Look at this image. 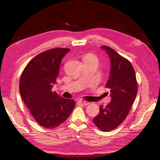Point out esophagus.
<instances>
[{"mask_svg": "<svg viewBox=\"0 0 160 160\" xmlns=\"http://www.w3.org/2000/svg\"><path fill=\"white\" fill-rule=\"evenodd\" d=\"M78 103L79 104L83 105H88L89 104V103L88 102V101H78Z\"/></svg>", "mask_w": 160, "mask_h": 160, "instance_id": "34e87169", "label": "esophagus"}]
</instances>
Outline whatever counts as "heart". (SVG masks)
I'll return each mask as SVG.
<instances>
[{
    "label": "heart",
    "mask_w": 160,
    "mask_h": 160,
    "mask_svg": "<svg viewBox=\"0 0 160 160\" xmlns=\"http://www.w3.org/2000/svg\"><path fill=\"white\" fill-rule=\"evenodd\" d=\"M84 59H93V60L98 61L97 57L95 55H94L93 54H92V53H88V54H87L84 57Z\"/></svg>",
    "instance_id": "1"
}]
</instances>
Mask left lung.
Here are the masks:
<instances>
[{
    "instance_id": "1",
    "label": "left lung",
    "mask_w": 160,
    "mask_h": 160,
    "mask_svg": "<svg viewBox=\"0 0 160 160\" xmlns=\"http://www.w3.org/2000/svg\"><path fill=\"white\" fill-rule=\"evenodd\" d=\"M111 60L110 77L106 83L110 89L111 101L105 107L101 106L99 113L93 122L100 130H113L126 118L138 93V82L130 61L111 47L103 45Z\"/></svg>"
}]
</instances>
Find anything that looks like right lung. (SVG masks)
Instances as JSON below:
<instances>
[{
  "instance_id": "add662e5",
  "label": "right lung",
  "mask_w": 160,
  "mask_h": 160,
  "mask_svg": "<svg viewBox=\"0 0 160 160\" xmlns=\"http://www.w3.org/2000/svg\"><path fill=\"white\" fill-rule=\"evenodd\" d=\"M68 48H55L37 55L28 62L19 82L21 98L33 118L41 126H59L71 115L75 101L52 91L57 83L61 59Z\"/></svg>"
}]
</instances>
